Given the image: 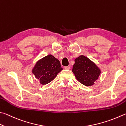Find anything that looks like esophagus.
<instances>
[{
  "instance_id": "obj_1",
  "label": "esophagus",
  "mask_w": 126,
  "mask_h": 126,
  "mask_svg": "<svg viewBox=\"0 0 126 126\" xmlns=\"http://www.w3.org/2000/svg\"><path fill=\"white\" fill-rule=\"evenodd\" d=\"M64 68H65V69H66V70H70L71 67L70 66H65Z\"/></svg>"
}]
</instances>
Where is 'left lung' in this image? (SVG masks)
<instances>
[{
    "label": "left lung",
    "mask_w": 126,
    "mask_h": 126,
    "mask_svg": "<svg viewBox=\"0 0 126 126\" xmlns=\"http://www.w3.org/2000/svg\"><path fill=\"white\" fill-rule=\"evenodd\" d=\"M72 71L78 81L85 86L93 85L101 73L95 63L84 55L75 59Z\"/></svg>",
    "instance_id": "obj_1"
}]
</instances>
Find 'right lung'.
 <instances>
[{
	"mask_svg": "<svg viewBox=\"0 0 126 126\" xmlns=\"http://www.w3.org/2000/svg\"><path fill=\"white\" fill-rule=\"evenodd\" d=\"M62 70L59 60L48 55L37 61L32 72L40 83L45 85L52 81Z\"/></svg>",
	"mask_w": 126,
	"mask_h": 126,
	"instance_id": "obj_1",
	"label": "right lung"
}]
</instances>
